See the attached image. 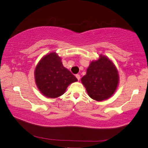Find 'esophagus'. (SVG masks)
<instances>
[{
    "label": "esophagus",
    "mask_w": 148,
    "mask_h": 148,
    "mask_svg": "<svg viewBox=\"0 0 148 148\" xmlns=\"http://www.w3.org/2000/svg\"><path fill=\"white\" fill-rule=\"evenodd\" d=\"M75 76H76V77H77V80H78V81H79L80 79H81V76H80V75H79V74H77Z\"/></svg>",
    "instance_id": "obj_1"
}]
</instances>
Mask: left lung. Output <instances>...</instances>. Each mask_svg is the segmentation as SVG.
Returning a JSON list of instances; mask_svg holds the SVG:
<instances>
[{"instance_id":"left-lung-1","label":"left lung","mask_w":148,"mask_h":148,"mask_svg":"<svg viewBox=\"0 0 148 148\" xmlns=\"http://www.w3.org/2000/svg\"><path fill=\"white\" fill-rule=\"evenodd\" d=\"M119 76L117 69L105 56L100 55L88 67L81 82L92 99L101 101L110 97L117 88Z\"/></svg>"}]
</instances>
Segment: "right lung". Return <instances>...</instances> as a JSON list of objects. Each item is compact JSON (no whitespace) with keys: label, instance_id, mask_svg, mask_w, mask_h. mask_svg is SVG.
<instances>
[{"label":"right lung","instance_id":"1","mask_svg":"<svg viewBox=\"0 0 148 148\" xmlns=\"http://www.w3.org/2000/svg\"><path fill=\"white\" fill-rule=\"evenodd\" d=\"M34 74L38 88L50 98L61 96L70 84L77 81L71 71L63 66L60 57L56 53L43 57L36 67Z\"/></svg>","mask_w":148,"mask_h":148}]
</instances>
